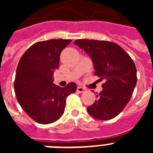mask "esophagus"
<instances>
[{"instance_id": "34e87169", "label": "esophagus", "mask_w": 153, "mask_h": 153, "mask_svg": "<svg viewBox=\"0 0 153 153\" xmlns=\"http://www.w3.org/2000/svg\"><path fill=\"white\" fill-rule=\"evenodd\" d=\"M76 91L78 92V93H84V92L86 91V90L85 88H83V87H82V86H77V88H76Z\"/></svg>"}]
</instances>
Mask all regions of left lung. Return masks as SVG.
Wrapping results in <instances>:
<instances>
[{"instance_id":"obj_1","label":"left lung","mask_w":153,"mask_h":153,"mask_svg":"<svg viewBox=\"0 0 153 153\" xmlns=\"http://www.w3.org/2000/svg\"><path fill=\"white\" fill-rule=\"evenodd\" d=\"M74 44L92 58L94 74L99 79H105L102 90L97 96L94 103L87 107V112L97 120L114 118L129 102L137 82L134 62L122 47L113 42L79 39L75 40Z\"/></svg>"}]
</instances>
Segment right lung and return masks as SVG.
I'll list each match as a JSON object with an SVG mask.
<instances>
[{
	"mask_svg": "<svg viewBox=\"0 0 153 153\" xmlns=\"http://www.w3.org/2000/svg\"><path fill=\"white\" fill-rule=\"evenodd\" d=\"M70 42L53 39L35 43L17 65L13 83L16 97L25 113L38 123H51L60 119L64 113L66 99L76 90L74 83L65 87L53 83L60 53Z\"/></svg>",
	"mask_w": 153,
	"mask_h": 153,
	"instance_id": "obj_1",
	"label": "right lung"
}]
</instances>
